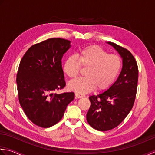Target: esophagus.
<instances>
[{
    "label": "esophagus",
    "mask_w": 155,
    "mask_h": 155,
    "mask_svg": "<svg viewBox=\"0 0 155 155\" xmlns=\"http://www.w3.org/2000/svg\"><path fill=\"white\" fill-rule=\"evenodd\" d=\"M75 98H81V97H84L83 95H81V94H79V93H75Z\"/></svg>",
    "instance_id": "obj_1"
}]
</instances>
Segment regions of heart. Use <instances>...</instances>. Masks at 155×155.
Returning <instances> with one entry per match:
<instances>
[{"label":"heart","mask_w":155,"mask_h":155,"mask_svg":"<svg viewBox=\"0 0 155 155\" xmlns=\"http://www.w3.org/2000/svg\"><path fill=\"white\" fill-rule=\"evenodd\" d=\"M121 59L118 56L108 54V52L99 45H89L81 48L77 58L70 56L65 59L64 71L68 76L74 79L80 73L81 67L87 68L84 75L70 81L68 88L79 94H86L96 88L104 91L112 86L120 71Z\"/></svg>","instance_id":"obj_1"}]
</instances>
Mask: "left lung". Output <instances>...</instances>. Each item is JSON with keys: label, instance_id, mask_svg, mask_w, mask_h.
<instances>
[{"label": "left lung", "instance_id": "1", "mask_svg": "<svg viewBox=\"0 0 155 155\" xmlns=\"http://www.w3.org/2000/svg\"><path fill=\"white\" fill-rule=\"evenodd\" d=\"M122 59V68L117 80L108 90L89 97L90 108L86 114L87 122L93 128L107 131L124 120L134 105L137 90L138 69L137 61L127 50L112 42Z\"/></svg>", "mask_w": 155, "mask_h": 155}]
</instances>
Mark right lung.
<instances>
[{"mask_svg":"<svg viewBox=\"0 0 155 155\" xmlns=\"http://www.w3.org/2000/svg\"><path fill=\"white\" fill-rule=\"evenodd\" d=\"M71 41L51 38L35 44L21 59L17 74L18 100L25 114L35 124L49 128L60 121L74 92L53 94L65 86L63 56Z\"/></svg>","mask_w":155,"mask_h":155,"instance_id":"add662e5","label":"right lung"}]
</instances>
